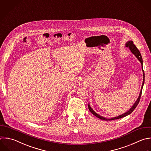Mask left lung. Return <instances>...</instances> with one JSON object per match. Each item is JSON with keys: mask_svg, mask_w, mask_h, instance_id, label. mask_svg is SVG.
I'll list each match as a JSON object with an SVG mask.
<instances>
[{"mask_svg": "<svg viewBox=\"0 0 151 151\" xmlns=\"http://www.w3.org/2000/svg\"><path fill=\"white\" fill-rule=\"evenodd\" d=\"M126 47H128L129 48L130 50L131 51V52L136 57V58L139 60V61L140 62V63L142 64H142H143V61H142V56H141V54L139 52V51L138 50V49L137 48V47L135 46V45L133 44V41H128L126 44ZM142 68V71L143 72V67ZM143 83H142V88H141V90H140V94H139V97L137 98V100L136 101V102L134 103V104L133 105V106L130 109V110L129 111H127V112L123 113V114H121L117 117H113V118H111V119H106L105 117H103L100 115H99L97 113H96L91 108V107L90 106V105L88 104V109L91 112V113L93 114H94V116H96L97 117L100 119L101 120H116V119H120V118H122V117H124L129 114H130V113H132V112H133V111L135 109V108L136 107V106H137V104H139V102L140 101V97H141V94H142V88H143V84H144V82H145V73H143Z\"/></svg>", "mask_w": 151, "mask_h": 151, "instance_id": "8db88e82", "label": "left lung"}]
</instances>
